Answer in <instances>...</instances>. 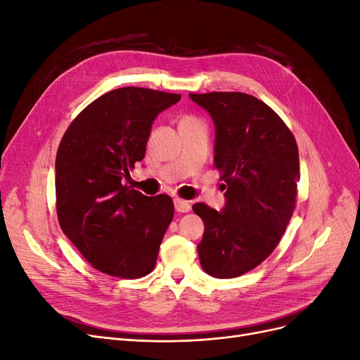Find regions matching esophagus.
Wrapping results in <instances>:
<instances>
[{"label": "esophagus", "mask_w": 360, "mask_h": 360, "mask_svg": "<svg viewBox=\"0 0 360 360\" xmlns=\"http://www.w3.org/2000/svg\"><path fill=\"white\" fill-rule=\"evenodd\" d=\"M174 207H176V210L179 213H188L191 210L189 201H184V200H180V198L174 200Z\"/></svg>", "instance_id": "esophagus-1"}]
</instances>
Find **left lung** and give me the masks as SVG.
Segmentation results:
<instances>
[{
	"instance_id": "left-lung-1",
	"label": "left lung",
	"mask_w": 360,
	"mask_h": 360,
	"mask_svg": "<svg viewBox=\"0 0 360 360\" xmlns=\"http://www.w3.org/2000/svg\"><path fill=\"white\" fill-rule=\"evenodd\" d=\"M214 123V167L225 181V205L204 202L200 263L214 278H237L274 252L296 207L300 179L296 139L281 117L246 93H191Z\"/></svg>"
}]
</instances>
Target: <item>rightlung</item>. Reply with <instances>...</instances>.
<instances>
[{
	"label": "right lung",
	"instance_id": "right-lung-1",
	"mask_svg": "<svg viewBox=\"0 0 360 360\" xmlns=\"http://www.w3.org/2000/svg\"><path fill=\"white\" fill-rule=\"evenodd\" d=\"M180 94L123 86L76 117L56 159L57 214L63 233L96 269L136 279L156 266L174 216L168 195L146 197L123 184L143 160L155 118Z\"/></svg>",
	"mask_w": 360,
	"mask_h": 360
}]
</instances>
